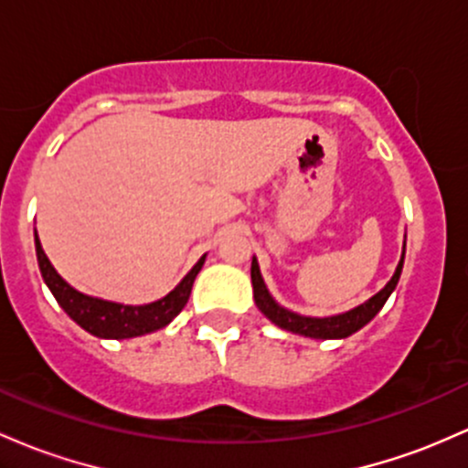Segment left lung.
I'll return each instance as SVG.
<instances>
[{"label": "left lung", "mask_w": 468, "mask_h": 468, "mask_svg": "<svg viewBox=\"0 0 468 468\" xmlns=\"http://www.w3.org/2000/svg\"><path fill=\"white\" fill-rule=\"evenodd\" d=\"M402 266H404V253H402V260H399L398 269H395L391 282H388L382 291L376 292V295H373L371 300L364 302V304L356 306V309L340 313V315H331V317H306L277 304L273 297H271L269 289H266L264 280H261L258 260L255 258H253V264H250V282H253L255 304H258V309L264 313L273 324L284 328V331L297 333V335L313 337V340H342V337L353 335V333L359 331V328L367 326L368 322L378 315L379 309L387 304L388 295L395 291V286H398L399 282V275H402Z\"/></svg>", "instance_id": "obj_1"}]
</instances>
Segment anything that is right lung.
Returning a JSON list of instances; mask_svg holds the SVG:
<instances>
[{"label": "right lung", "mask_w": 468, "mask_h": 468, "mask_svg": "<svg viewBox=\"0 0 468 468\" xmlns=\"http://www.w3.org/2000/svg\"><path fill=\"white\" fill-rule=\"evenodd\" d=\"M35 250H37V264L46 286L55 295L58 304L84 331H89L95 337H106V340H126V337L146 335V333L166 326L186 306L195 277L202 271L204 260H207V255H202L197 264L191 269V273L184 277L176 289L168 292L166 297H162V300L142 306H126L117 304V302L100 300V297L84 295V292L75 291L69 282L61 280V275L46 258L37 233H35Z\"/></svg>", "instance_id": "right-lung-1"}]
</instances>
